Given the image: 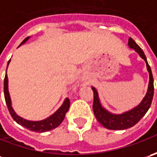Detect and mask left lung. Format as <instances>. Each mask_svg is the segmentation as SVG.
Segmentation results:
<instances>
[{
  "label": "left lung",
  "instance_id": "obj_1",
  "mask_svg": "<svg viewBox=\"0 0 157 157\" xmlns=\"http://www.w3.org/2000/svg\"><path fill=\"white\" fill-rule=\"evenodd\" d=\"M128 44L130 49H134L135 52H137L139 56L142 57L146 63L147 70L149 75L148 90H147L146 95L144 96V98L142 99L139 105H137L128 111L124 112L122 113H113L111 112L107 111L105 107L101 105L98 91L96 90V88L92 86V89L94 91L93 109H94V115L97 119V121L103 127L111 130H124L135 126L148 112V108L151 105L152 100H153V96H154V78H153L152 71L150 69V66L148 65L144 52H142V49L131 37L128 39Z\"/></svg>",
  "mask_w": 157,
  "mask_h": 157
}]
</instances>
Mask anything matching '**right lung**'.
<instances>
[{
	"label": "right lung",
	"mask_w": 157,
	"mask_h": 157,
	"mask_svg": "<svg viewBox=\"0 0 157 157\" xmlns=\"http://www.w3.org/2000/svg\"><path fill=\"white\" fill-rule=\"evenodd\" d=\"M29 39V36L26 37L18 47H20L21 44H25ZM10 60L11 59H9V63H8L7 69H8V66L10 63ZM4 97H5L6 104H7V106L9 108V113H10L12 118L15 120V122H17L19 125H21V126L24 127L25 128L30 130V131L38 132V133L47 132V131H50V130L57 128L60 124L62 123V121L65 117V114L68 112L70 107V100L68 98H66L63 100V104L61 105V106L57 109V111L54 113H52L51 116L45 118L44 120L29 121V120H26L24 118L19 116L12 107V101H11V98H10L9 92V78H8V75H7V71H6V75H5V78H4Z\"/></svg>",
	"instance_id": "obj_1"
}]
</instances>
